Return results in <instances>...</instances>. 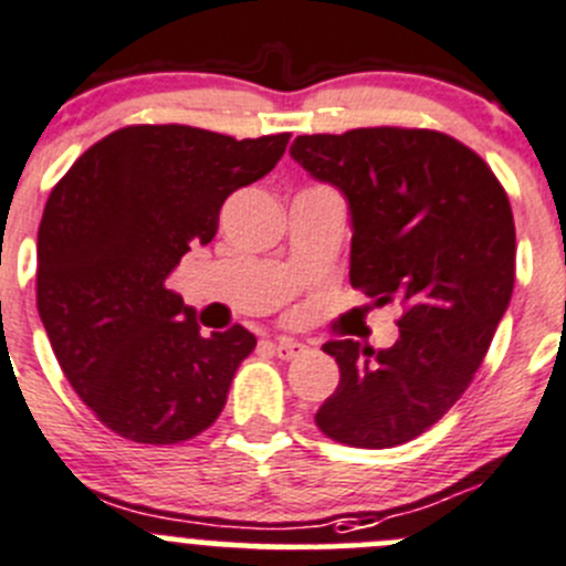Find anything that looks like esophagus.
Masks as SVG:
<instances>
[{
    "label": "esophagus",
    "instance_id": "esophagus-1",
    "mask_svg": "<svg viewBox=\"0 0 566 566\" xmlns=\"http://www.w3.org/2000/svg\"><path fill=\"white\" fill-rule=\"evenodd\" d=\"M273 354L279 356V359H295V356H301L306 350L304 343H298V339H290V337H276L271 343Z\"/></svg>",
    "mask_w": 566,
    "mask_h": 566
}]
</instances>
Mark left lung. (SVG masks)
I'll list each match as a JSON object with an SVG mask.
<instances>
[{"label": "left lung", "mask_w": 566, "mask_h": 566, "mask_svg": "<svg viewBox=\"0 0 566 566\" xmlns=\"http://www.w3.org/2000/svg\"><path fill=\"white\" fill-rule=\"evenodd\" d=\"M290 157L350 212V284L398 301V339L323 345L339 384L317 429L350 448H392L431 429L473 381L514 290L512 205L492 168L434 129L367 126L298 135Z\"/></svg>", "instance_id": "8db88e82"}]
</instances>
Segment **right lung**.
<instances>
[{"mask_svg": "<svg viewBox=\"0 0 566 566\" xmlns=\"http://www.w3.org/2000/svg\"><path fill=\"white\" fill-rule=\"evenodd\" d=\"M287 140V132L234 140L182 124L124 126L49 193L38 315L74 392L124 440L174 446L221 415L256 337L243 326L205 337L166 279L216 238L223 201L271 174Z\"/></svg>", "mask_w": 566, "mask_h": 566, "instance_id": "add662e5", "label": "right lung"}]
</instances>
